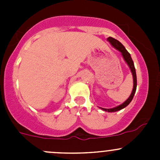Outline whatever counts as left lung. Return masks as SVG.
<instances>
[{
  "label": "left lung",
  "instance_id": "obj_1",
  "mask_svg": "<svg viewBox=\"0 0 160 160\" xmlns=\"http://www.w3.org/2000/svg\"><path fill=\"white\" fill-rule=\"evenodd\" d=\"M108 41L111 43V46L114 48L115 49H117L118 51L122 53V56L123 57L124 60L125 61V62L127 63V65L128 66V67L130 68L131 72H132V77H133V89H132V93H131L129 98L126 100L124 103H122L120 105L117 106V107H114L113 108H100L101 110L104 111H108V112H115V111H120L122 109L125 108V107L128 105L130 104V102L132 101V100L133 99V97L135 95V91H136V88H137V77H136V72H135V66H134L133 60H132V57H131L130 53L127 51L126 49L125 48V46L122 44L119 41H118L117 39H114V38L109 37L108 38Z\"/></svg>",
  "mask_w": 160,
  "mask_h": 160
}]
</instances>
